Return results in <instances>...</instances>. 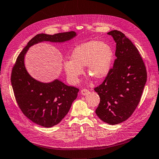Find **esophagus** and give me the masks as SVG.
<instances>
[{"label":"esophagus","mask_w":159,"mask_h":159,"mask_svg":"<svg viewBox=\"0 0 159 159\" xmlns=\"http://www.w3.org/2000/svg\"><path fill=\"white\" fill-rule=\"evenodd\" d=\"M89 93V91L87 89H82L81 91V94H83V95H86Z\"/></svg>","instance_id":"1"}]
</instances>
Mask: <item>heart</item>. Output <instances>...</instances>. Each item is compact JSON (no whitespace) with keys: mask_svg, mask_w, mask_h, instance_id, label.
I'll return each instance as SVG.
<instances>
[{"mask_svg":"<svg viewBox=\"0 0 159 159\" xmlns=\"http://www.w3.org/2000/svg\"><path fill=\"white\" fill-rule=\"evenodd\" d=\"M113 59V52L107 43L91 40L76 46L70 55V61H65L64 68L68 80L77 83L87 66V73L92 78L100 80L109 73Z\"/></svg>","mask_w":159,"mask_h":159,"instance_id":"b5f03b06","label":"heart"}]
</instances>
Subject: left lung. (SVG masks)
Instances as JSON below:
<instances>
[{
	"label": "left lung",
	"mask_w": 159,
	"mask_h": 159,
	"mask_svg": "<svg viewBox=\"0 0 159 159\" xmlns=\"http://www.w3.org/2000/svg\"><path fill=\"white\" fill-rule=\"evenodd\" d=\"M116 43V56L104 81L94 89L100 101L96 109L104 122L117 125L129 118L140 101L147 70L136 47L120 31L109 33Z\"/></svg>",
	"instance_id": "1"
}]
</instances>
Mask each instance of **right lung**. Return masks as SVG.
Masks as SVG:
<instances>
[{"instance_id":"right-lung-1","label":"right lung","mask_w":159,"mask_h":159,"mask_svg":"<svg viewBox=\"0 0 159 159\" xmlns=\"http://www.w3.org/2000/svg\"><path fill=\"white\" fill-rule=\"evenodd\" d=\"M75 35L74 31L36 35L18 55L12 68L11 83L19 107L28 119L43 127H52L61 121L77 97L79 89L68 86L58 80L49 84L35 80L25 69L24 56L35 43L42 41L62 42Z\"/></svg>"}]
</instances>
